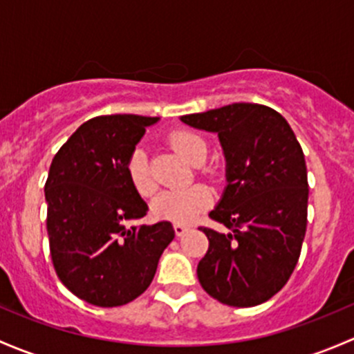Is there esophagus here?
Instances as JSON below:
<instances>
[{
	"label": "esophagus",
	"instance_id": "1",
	"mask_svg": "<svg viewBox=\"0 0 354 354\" xmlns=\"http://www.w3.org/2000/svg\"><path fill=\"white\" fill-rule=\"evenodd\" d=\"M174 230H176L177 236H182L185 232L191 230V227H189V225H185V223H176V225H174Z\"/></svg>",
	"mask_w": 354,
	"mask_h": 354
}]
</instances>
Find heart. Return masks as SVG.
<instances>
[{"instance_id":"obj_1","label":"heart","mask_w":354,"mask_h":354,"mask_svg":"<svg viewBox=\"0 0 354 354\" xmlns=\"http://www.w3.org/2000/svg\"><path fill=\"white\" fill-rule=\"evenodd\" d=\"M169 143L177 150L187 162L199 165L206 158V143L201 136L191 131H174L169 136ZM126 176L131 187L141 198H151L156 192L155 178L151 176L150 160L147 151L136 147L129 153L126 162ZM213 203V194L206 185H192L182 191H169L155 199L151 211L156 218L174 221V223H189L198 214L206 211Z\"/></svg>"}]
</instances>
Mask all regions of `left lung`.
Returning a JSON list of instances; mask_svg holds the SVG:
<instances>
[{
	"instance_id": "1",
	"label": "left lung",
	"mask_w": 354,
	"mask_h": 354,
	"mask_svg": "<svg viewBox=\"0 0 354 354\" xmlns=\"http://www.w3.org/2000/svg\"><path fill=\"white\" fill-rule=\"evenodd\" d=\"M218 133L228 185L209 218L225 232L199 227L209 240L198 278L230 307H256L290 279L307 232L308 180L304 150L290 124L268 105L232 104L182 115Z\"/></svg>"
}]
</instances>
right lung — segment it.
Here are the masks:
<instances>
[{"mask_svg":"<svg viewBox=\"0 0 354 354\" xmlns=\"http://www.w3.org/2000/svg\"><path fill=\"white\" fill-rule=\"evenodd\" d=\"M156 118L118 114L83 122L59 148L46 180L47 235L64 286L97 307L145 293L176 236L170 221L129 225L148 204L131 187L126 162Z\"/></svg>","mask_w":354,"mask_h":354,"instance_id":"right-lung-1","label":"right lung"}]
</instances>
